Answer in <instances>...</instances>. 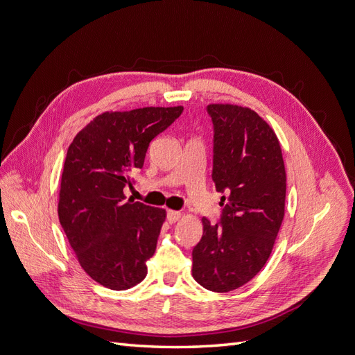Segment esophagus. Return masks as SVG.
<instances>
[{"instance_id": "1", "label": "esophagus", "mask_w": 355, "mask_h": 355, "mask_svg": "<svg viewBox=\"0 0 355 355\" xmlns=\"http://www.w3.org/2000/svg\"><path fill=\"white\" fill-rule=\"evenodd\" d=\"M180 211H176V210H168L167 211V220L170 222V223H176L179 219H180Z\"/></svg>"}]
</instances>
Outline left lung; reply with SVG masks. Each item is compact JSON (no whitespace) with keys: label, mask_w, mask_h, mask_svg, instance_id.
Returning a JSON list of instances; mask_svg holds the SVG:
<instances>
[{"label":"left lung","mask_w":355,"mask_h":355,"mask_svg":"<svg viewBox=\"0 0 355 355\" xmlns=\"http://www.w3.org/2000/svg\"><path fill=\"white\" fill-rule=\"evenodd\" d=\"M214 127L211 179L219 192L220 223L202 218L192 250V277L227 293L249 283L270 257L284 219L286 168L275 132L245 106H207Z\"/></svg>","instance_id":"left-lung-1"}]
</instances>
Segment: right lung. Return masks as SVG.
I'll list each match as a JSON object with an SVG mask.
<instances>
[{
  "mask_svg": "<svg viewBox=\"0 0 355 355\" xmlns=\"http://www.w3.org/2000/svg\"><path fill=\"white\" fill-rule=\"evenodd\" d=\"M184 106L106 111L73 137L63 164L58 213L83 270L111 290L146 277L166 210L125 200L130 175L144 167L149 142Z\"/></svg>",
  "mask_w": 355,
  "mask_h": 355,
  "instance_id": "add662e5",
  "label": "right lung"
}]
</instances>
